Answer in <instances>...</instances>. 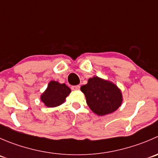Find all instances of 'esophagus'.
Segmentation results:
<instances>
[{
  "mask_svg": "<svg viewBox=\"0 0 158 158\" xmlns=\"http://www.w3.org/2000/svg\"><path fill=\"white\" fill-rule=\"evenodd\" d=\"M72 89H73V90H79V89H80V86H79V85H73V86H72Z\"/></svg>",
  "mask_w": 158,
  "mask_h": 158,
  "instance_id": "1",
  "label": "esophagus"
}]
</instances>
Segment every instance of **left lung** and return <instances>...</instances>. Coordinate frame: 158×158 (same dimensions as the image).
<instances>
[{
    "instance_id": "obj_1",
    "label": "left lung",
    "mask_w": 158,
    "mask_h": 158,
    "mask_svg": "<svg viewBox=\"0 0 158 158\" xmlns=\"http://www.w3.org/2000/svg\"><path fill=\"white\" fill-rule=\"evenodd\" d=\"M90 110L98 116H105L116 111L121 106V90L113 82L93 76L80 88Z\"/></svg>"
}]
</instances>
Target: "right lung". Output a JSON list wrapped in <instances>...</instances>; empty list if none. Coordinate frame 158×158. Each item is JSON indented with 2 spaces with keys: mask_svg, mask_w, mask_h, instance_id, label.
Returning <instances> with one entry per match:
<instances>
[{
  "mask_svg": "<svg viewBox=\"0 0 158 158\" xmlns=\"http://www.w3.org/2000/svg\"><path fill=\"white\" fill-rule=\"evenodd\" d=\"M71 93V89L65 83L52 80L48 87L41 95V100L48 107H56L65 102L67 96Z\"/></svg>",
  "mask_w": 158,
  "mask_h": 158,
  "instance_id": "1",
  "label": "right lung"
}]
</instances>
